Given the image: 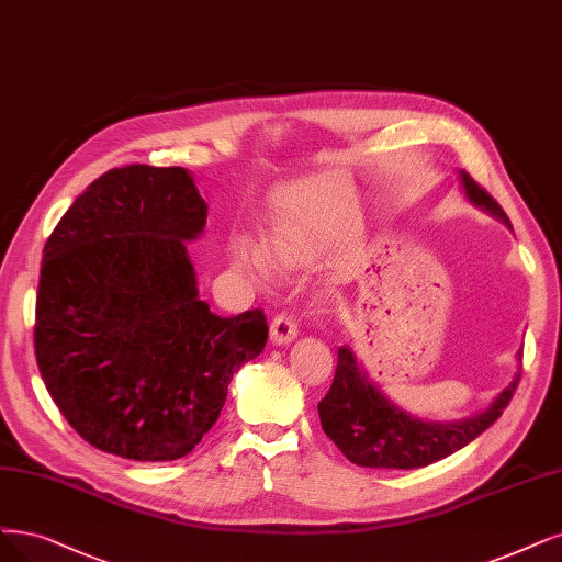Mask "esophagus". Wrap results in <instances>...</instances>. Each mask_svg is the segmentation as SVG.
Here are the masks:
<instances>
[{
	"mask_svg": "<svg viewBox=\"0 0 562 562\" xmlns=\"http://www.w3.org/2000/svg\"><path fill=\"white\" fill-rule=\"evenodd\" d=\"M296 336H299V324L292 313H280L273 317V322H270V340L276 345L292 342L296 340Z\"/></svg>",
	"mask_w": 562,
	"mask_h": 562,
	"instance_id": "obj_1",
	"label": "esophagus"
}]
</instances>
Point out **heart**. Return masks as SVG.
<instances>
[{
  "label": "heart",
  "mask_w": 562,
  "mask_h": 562,
  "mask_svg": "<svg viewBox=\"0 0 562 562\" xmlns=\"http://www.w3.org/2000/svg\"><path fill=\"white\" fill-rule=\"evenodd\" d=\"M266 248L269 249L268 254L261 245L236 236L228 243V257H232L236 268L259 280H270L276 276L273 262L280 270H292L310 266L317 259L315 240L301 226L292 224L270 226L266 232Z\"/></svg>",
  "instance_id": "1"
}]
</instances>
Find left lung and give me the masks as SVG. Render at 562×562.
<instances>
[{
  "label": "left lung",
  "instance_id": "1",
  "mask_svg": "<svg viewBox=\"0 0 562 562\" xmlns=\"http://www.w3.org/2000/svg\"><path fill=\"white\" fill-rule=\"evenodd\" d=\"M461 180L468 196L476 205H484L488 213L509 224L503 205L480 182L465 171H461ZM518 380H521V372L484 414H476L463 424H428L393 407L366 380L349 347H340L334 384L319 401L317 409L324 432L351 463L363 468L414 470L438 463L470 445L474 438H480L488 426L501 419Z\"/></svg>",
  "mask_w": 562,
  "mask_h": 562
}]
</instances>
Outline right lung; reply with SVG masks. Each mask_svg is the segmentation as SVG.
Returning <instances> with one entry per match:
<instances>
[{
	"label": "right lung",
	"mask_w": 562,
	"mask_h": 562,
	"mask_svg": "<svg viewBox=\"0 0 562 562\" xmlns=\"http://www.w3.org/2000/svg\"><path fill=\"white\" fill-rule=\"evenodd\" d=\"M207 215L180 166L130 164L82 192L41 261L34 355L50 398L92 447L176 461L213 428L234 372L261 355V307L199 299L184 240Z\"/></svg>",
	"instance_id": "1"
}]
</instances>
